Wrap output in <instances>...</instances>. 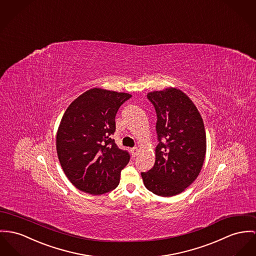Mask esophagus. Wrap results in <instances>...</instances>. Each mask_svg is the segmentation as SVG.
Listing matches in <instances>:
<instances>
[{
    "label": "esophagus",
    "mask_w": 256,
    "mask_h": 256,
    "mask_svg": "<svg viewBox=\"0 0 256 256\" xmlns=\"http://www.w3.org/2000/svg\"><path fill=\"white\" fill-rule=\"evenodd\" d=\"M130 152H132V155L134 157H136V156H138L139 149H138V147H134V148H132V149L130 150Z\"/></svg>",
    "instance_id": "esophagus-1"
}]
</instances>
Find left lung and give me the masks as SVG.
I'll return each instance as SVG.
<instances>
[{
    "instance_id": "obj_1",
    "label": "left lung",
    "mask_w": 256,
    "mask_h": 256,
    "mask_svg": "<svg viewBox=\"0 0 256 256\" xmlns=\"http://www.w3.org/2000/svg\"><path fill=\"white\" fill-rule=\"evenodd\" d=\"M147 98L156 110L158 144L154 166L141 176L149 191L172 197L191 185L202 170L206 150L204 126L195 104L177 88L149 92Z\"/></svg>"
}]
</instances>
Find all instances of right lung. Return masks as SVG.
Wrapping results in <instances>:
<instances>
[{
  "label": "right lung",
  "mask_w": 256,
  "mask_h": 256,
  "mask_svg": "<svg viewBox=\"0 0 256 256\" xmlns=\"http://www.w3.org/2000/svg\"><path fill=\"white\" fill-rule=\"evenodd\" d=\"M130 98L96 88L66 109L56 134L58 156L64 174L80 191L101 195L118 186L130 156L118 148L112 136L118 108Z\"/></svg>",
  "instance_id": "obj_1"
}]
</instances>
